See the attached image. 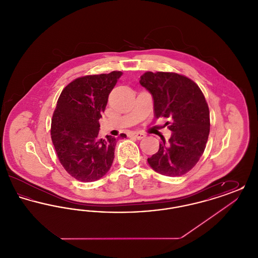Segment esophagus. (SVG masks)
Instances as JSON below:
<instances>
[{"label":"esophagus","mask_w":258,"mask_h":258,"mask_svg":"<svg viewBox=\"0 0 258 258\" xmlns=\"http://www.w3.org/2000/svg\"><path fill=\"white\" fill-rule=\"evenodd\" d=\"M132 136H134L135 138H137L138 140H140V139H142V138H144L146 135H144V134H142V133H138V132H134V133H132Z\"/></svg>","instance_id":"34e87169"}]
</instances>
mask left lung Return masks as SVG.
<instances>
[{"label":"left lung","mask_w":258,"mask_h":258,"mask_svg":"<svg viewBox=\"0 0 258 258\" xmlns=\"http://www.w3.org/2000/svg\"><path fill=\"white\" fill-rule=\"evenodd\" d=\"M139 82L153 96L156 119H171L166 122L170 139L167 143L162 139L148 163L161 175H184L195 167L208 141L210 111L205 97L195 81L176 73L146 72Z\"/></svg>","instance_id":"left-lung-1"}]
</instances>
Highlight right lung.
Here are the masks:
<instances>
[{"label": "right lung", "mask_w": 258, "mask_h": 258, "mask_svg": "<svg viewBox=\"0 0 258 258\" xmlns=\"http://www.w3.org/2000/svg\"><path fill=\"white\" fill-rule=\"evenodd\" d=\"M122 72L78 77L63 88L51 120V139L62 167L80 182L109 171L117 139L98 137L101 113ZM126 136V135H121Z\"/></svg>", "instance_id": "add662e5"}]
</instances>
